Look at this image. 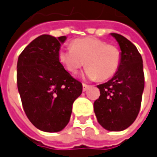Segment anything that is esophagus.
Masks as SVG:
<instances>
[{"label":"esophagus","instance_id":"1","mask_svg":"<svg viewBox=\"0 0 157 157\" xmlns=\"http://www.w3.org/2000/svg\"><path fill=\"white\" fill-rule=\"evenodd\" d=\"M88 87H89V86L88 85H86V84H83V91H86L87 89H88Z\"/></svg>","mask_w":157,"mask_h":157}]
</instances>
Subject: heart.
<instances>
[{
    "mask_svg": "<svg viewBox=\"0 0 157 157\" xmlns=\"http://www.w3.org/2000/svg\"><path fill=\"white\" fill-rule=\"evenodd\" d=\"M71 46L59 52V59L69 72L77 73L86 64V76L105 81L118 71L121 52L115 46L94 37L76 39Z\"/></svg>",
    "mask_w": 157,
    "mask_h": 157,
    "instance_id": "1",
    "label": "heart"
}]
</instances>
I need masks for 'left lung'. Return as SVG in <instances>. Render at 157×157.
Segmentation results:
<instances>
[{
    "label": "left lung",
    "mask_w": 157,
    "mask_h": 157,
    "mask_svg": "<svg viewBox=\"0 0 157 157\" xmlns=\"http://www.w3.org/2000/svg\"><path fill=\"white\" fill-rule=\"evenodd\" d=\"M121 49L118 71L108 82L98 86L99 98L94 102L98 122L105 130L121 131L132 124L138 115L144 89L143 59L134 44L112 33Z\"/></svg>",
    "instance_id": "8db88e82"
}]
</instances>
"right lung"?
<instances>
[{"instance_id":"right-lung-1","label":"right lung","mask_w":157,"mask_h":157,"mask_svg":"<svg viewBox=\"0 0 157 157\" xmlns=\"http://www.w3.org/2000/svg\"><path fill=\"white\" fill-rule=\"evenodd\" d=\"M66 36L48 34L33 40L18 58L17 86L27 118L37 129L58 132L70 121L72 104L82 84L65 70L59 59Z\"/></svg>"}]
</instances>
